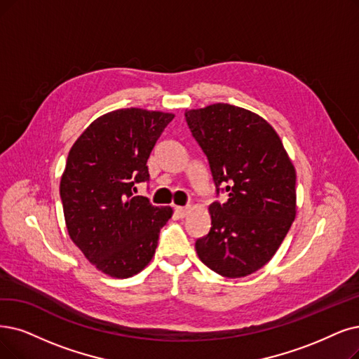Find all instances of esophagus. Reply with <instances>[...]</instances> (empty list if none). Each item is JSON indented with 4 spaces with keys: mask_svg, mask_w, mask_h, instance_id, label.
Masks as SVG:
<instances>
[{
    "mask_svg": "<svg viewBox=\"0 0 359 359\" xmlns=\"http://www.w3.org/2000/svg\"><path fill=\"white\" fill-rule=\"evenodd\" d=\"M189 212H190V208H189V206H175V213L178 215L180 218L187 217Z\"/></svg>",
    "mask_w": 359,
    "mask_h": 359,
    "instance_id": "1",
    "label": "esophagus"
}]
</instances>
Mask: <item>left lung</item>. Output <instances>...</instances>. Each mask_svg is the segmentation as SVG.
I'll return each mask as SVG.
<instances>
[{
    "label": "left lung",
    "mask_w": 359,
    "mask_h": 359,
    "mask_svg": "<svg viewBox=\"0 0 359 359\" xmlns=\"http://www.w3.org/2000/svg\"><path fill=\"white\" fill-rule=\"evenodd\" d=\"M184 114L208 156L217 193L228 194L225 203L209 206L210 231L196 241V252L222 277L253 274L276 255L296 218L294 166L259 114L226 103Z\"/></svg>",
    "instance_id": "left-lung-1"
}]
</instances>
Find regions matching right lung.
I'll return each mask as SVG.
<instances>
[{
	"label": "right lung",
	"instance_id": "add662e5",
	"mask_svg": "<svg viewBox=\"0 0 359 359\" xmlns=\"http://www.w3.org/2000/svg\"><path fill=\"white\" fill-rule=\"evenodd\" d=\"M174 113L119 109L97 118L72 146L60 181L70 240L103 274L128 278L144 269L170 206L134 196L149 180L147 159Z\"/></svg>",
	"mask_w": 359,
	"mask_h": 359
}]
</instances>
